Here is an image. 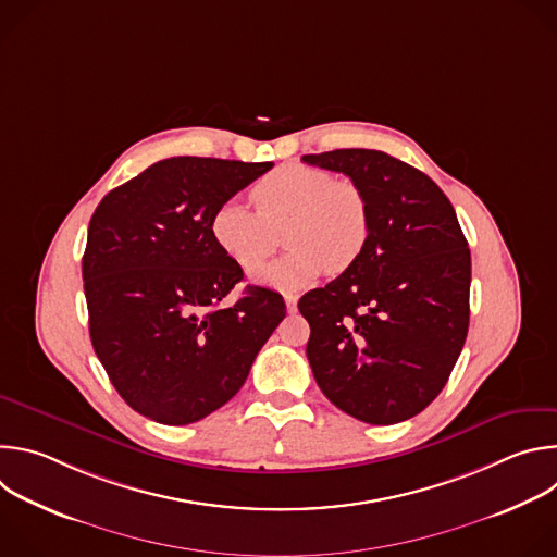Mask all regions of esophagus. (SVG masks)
<instances>
[{
	"mask_svg": "<svg viewBox=\"0 0 557 557\" xmlns=\"http://www.w3.org/2000/svg\"><path fill=\"white\" fill-rule=\"evenodd\" d=\"M284 301H286V310H288V312H295V310H297V295L286 293V295H284Z\"/></svg>",
	"mask_w": 557,
	"mask_h": 557,
	"instance_id": "34e87169",
	"label": "esophagus"
}]
</instances>
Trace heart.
I'll return each instance as SVG.
<instances>
[{
  "mask_svg": "<svg viewBox=\"0 0 557 557\" xmlns=\"http://www.w3.org/2000/svg\"><path fill=\"white\" fill-rule=\"evenodd\" d=\"M256 211L228 200L213 211L218 249L247 273L260 271L280 247L290 251L260 275L282 290L299 288L324 271H348L370 237V207L363 189L348 178L306 165H282L249 191Z\"/></svg>",
  "mask_w": 557,
  "mask_h": 557,
  "instance_id": "obj_1",
  "label": "heart"
}]
</instances>
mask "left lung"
I'll list each match as a JSON object with an SVG mask.
<instances>
[{
    "instance_id": "left-lung-1",
    "label": "left lung",
    "mask_w": 557,
    "mask_h": 557,
    "mask_svg": "<svg viewBox=\"0 0 557 557\" xmlns=\"http://www.w3.org/2000/svg\"><path fill=\"white\" fill-rule=\"evenodd\" d=\"M301 161L346 174L370 207L361 258L297 304L314 381L363 423L408 421L445 387L467 337L471 256L456 211L430 176L385 151Z\"/></svg>"
}]
</instances>
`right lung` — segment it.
Wrapping results in <instances>:
<instances>
[{
	"label": "right lung",
	"instance_id": "1",
	"mask_svg": "<svg viewBox=\"0 0 557 557\" xmlns=\"http://www.w3.org/2000/svg\"><path fill=\"white\" fill-rule=\"evenodd\" d=\"M273 163L174 156L112 189L84 253L90 339L138 414L187 425L222 408L286 317L280 293L247 286L211 235L213 211Z\"/></svg>",
	"mask_w": 557,
	"mask_h": 557
}]
</instances>
